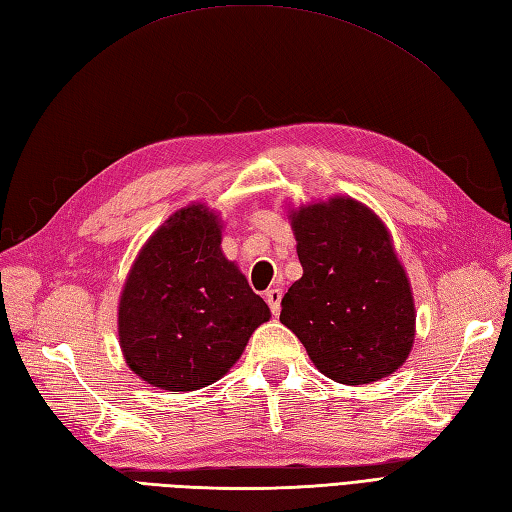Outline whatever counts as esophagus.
Listing matches in <instances>:
<instances>
[{"instance_id": "obj_1", "label": "esophagus", "mask_w": 512, "mask_h": 512, "mask_svg": "<svg viewBox=\"0 0 512 512\" xmlns=\"http://www.w3.org/2000/svg\"><path fill=\"white\" fill-rule=\"evenodd\" d=\"M281 296H283V290H281V288H270V290H266V301H268V305H270V312L275 314V316H279V312H281Z\"/></svg>"}]
</instances>
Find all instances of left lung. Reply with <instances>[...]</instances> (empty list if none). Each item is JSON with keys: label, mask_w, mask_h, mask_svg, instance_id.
Instances as JSON below:
<instances>
[{"label": "left lung", "mask_w": 512, "mask_h": 512, "mask_svg": "<svg viewBox=\"0 0 512 512\" xmlns=\"http://www.w3.org/2000/svg\"><path fill=\"white\" fill-rule=\"evenodd\" d=\"M288 218L303 277L283 296L281 323L334 382L395 373L412 351L417 310L382 218L351 196L307 202Z\"/></svg>", "instance_id": "1"}]
</instances>
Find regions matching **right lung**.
Returning <instances> with one entry per match:
<instances>
[{
	"label": "right lung",
	"instance_id": "add662e5",
	"mask_svg": "<svg viewBox=\"0 0 512 512\" xmlns=\"http://www.w3.org/2000/svg\"><path fill=\"white\" fill-rule=\"evenodd\" d=\"M222 220L202 202L174 211L141 246L117 305V336L146 384L189 392L229 373L270 310L222 253Z\"/></svg>",
	"mask_w": 512,
	"mask_h": 512
}]
</instances>
